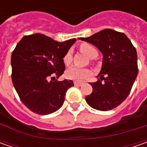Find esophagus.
I'll list each match as a JSON object with an SVG mask.
<instances>
[{"instance_id":"1","label":"esophagus","mask_w":147,"mask_h":147,"mask_svg":"<svg viewBox=\"0 0 147 147\" xmlns=\"http://www.w3.org/2000/svg\"><path fill=\"white\" fill-rule=\"evenodd\" d=\"M74 84L75 86H78V87H80V86H82V82H74Z\"/></svg>"}]
</instances>
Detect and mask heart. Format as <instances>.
<instances>
[{
  "mask_svg": "<svg viewBox=\"0 0 147 147\" xmlns=\"http://www.w3.org/2000/svg\"><path fill=\"white\" fill-rule=\"evenodd\" d=\"M80 51L84 53L88 57L91 59H94L97 56L98 52L96 49L88 43H83L80 46ZM72 61V53L69 51L65 54L64 57V63L66 65H69ZM91 75V71L88 69H82L77 66H72L66 71V77L69 79L74 81H83L87 79Z\"/></svg>",
  "mask_w": 147,
  "mask_h": 147,
  "instance_id": "heart-1",
  "label": "heart"
}]
</instances>
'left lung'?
Listing matches in <instances>:
<instances>
[{
    "label": "left lung",
    "instance_id": "left-lung-1",
    "mask_svg": "<svg viewBox=\"0 0 147 147\" xmlns=\"http://www.w3.org/2000/svg\"><path fill=\"white\" fill-rule=\"evenodd\" d=\"M79 39L94 45L103 55L100 79L91 82L92 92L86 101L96 110H112L131 92L138 73L137 51L124 33L110 28Z\"/></svg>",
    "mask_w": 147,
    "mask_h": 147
}]
</instances>
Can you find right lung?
Instances as JSON below:
<instances>
[{
  "label": "right lung",
  "instance_id": "add662e5",
  "mask_svg": "<svg viewBox=\"0 0 147 147\" xmlns=\"http://www.w3.org/2000/svg\"><path fill=\"white\" fill-rule=\"evenodd\" d=\"M72 38L62 42L44 34L24 36L11 55L12 82L21 101L38 115H49L63 105L72 80L54 81L64 74L63 58L72 45Z\"/></svg>",
  "mask_w": 147,
  "mask_h": 147
}]
</instances>
